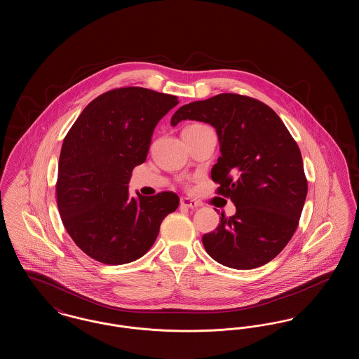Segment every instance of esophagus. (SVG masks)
I'll list each match as a JSON object with an SVG mask.
<instances>
[{
	"instance_id": "esophagus-1",
	"label": "esophagus",
	"mask_w": 359,
	"mask_h": 359,
	"mask_svg": "<svg viewBox=\"0 0 359 359\" xmlns=\"http://www.w3.org/2000/svg\"><path fill=\"white\" fill-rule=\"evenodd\" d=\"M180 205H183V207H187V208H196V207L201 205L196 201H192L189 198H182L180 199Z\"/></svg>"
}]
</instances>
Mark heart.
I'll return each mask as SVG.
<instances>
[{"label": "heart", "instance_id": "heart-1", "mask_svg": "<svg viewBox=\"0 0 359 359\" xmlns=\"http://www.w3.org/2000/svg\"><path fill=\"white\" fill-rule=\"evenodd\" d=\"M205 128V125H203V123H191V125H188L187 128H184L183 135H194V133H196V132H199Z\"/></svg>", "mask_w": 359, "mask_h": 359}]
</instances>
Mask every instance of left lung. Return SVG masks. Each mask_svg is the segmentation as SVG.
Instances as JSON below:
<instances>
[{
	"mask_svg": "<svg viewBox=\"0 0 359 359\" xmlns=\"http://www.w3.org/2000/svg\"><path fill=\"white\" fill-rule=\"evenodd\" d=\"M195 120L215 128L221 156L211 170L217 189L236 205L202 242L217 262L255 269L272 261L297 229L307 198L300 149L273 110L255 98L218 94L176 110L171 125Z\"/></svg>",
	"mask_w": 359,
	"mask_h": 359,
	"instance_id": "1",
	"label": "left lung"
}]
</instances>
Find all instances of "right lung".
I'll return each mask as SVG.
<instances>
[{
	"label": "right lung",
	"mask_w": 359,
	"mask_h": 359,
	"mask_svg": "<svg viewBox=\"0 0 359 359\" xmlns=\"http://www.w3.org/2000/svg\"><path fill=\"white\" fill-rule=\"evenodd\" d=\"M177 97L144 87H121L88 103L65 137L56 182L57 208L69 237L102 264L144 256L163 219L179 205L164 191L129 196L136 165L147 160L157 122Z\"/></svg>",
	"instance_id": "add662e5"
}]
</instances>
